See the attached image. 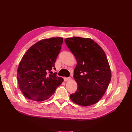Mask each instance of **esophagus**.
I'll use <instances>...</instances> for the list:
<instances>
[{"instance_id": "obj_1", "label": "esophagus", "mask_w": 132, "mask_h": 132, "mask_svg": "<svg viewBox=\"0 0 132 132\" xmlns=\"http://www.w3.org/2000/svg\"><path fill=\"white\" fill-rule=\"evenodd\" d=\"M70 79V78H66V77H64V80L65 81H69Z\"/></svg>"}]
</instances>
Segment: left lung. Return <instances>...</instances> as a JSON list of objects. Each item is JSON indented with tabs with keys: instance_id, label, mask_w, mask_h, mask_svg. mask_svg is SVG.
I'll list each match as a JSON object with an SVG mask.
<instances>
[{
	"instance_id": "obj_1",
	"label": "left lung",
	"mask_w": 132,
	"mask_h": 132,
	"mask_svg": "<svg viewBox=\"0 0 132 132\" xmlns=\"http://www.w3.org/2000/svg\"><path fill=\"white\" fill-rule=\"evenodd\" d=\"M64 41L77 62L74 78L78 88L70 98L80 106L94 105L102 97L111 81V71L106 55L91 38L74 37Z\"/></svg>"
}]
</instances>
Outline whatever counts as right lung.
<instances>
[{
	"label": "right lung",
	"instance_id": "right-lung-1",
	"mask_svg": "<svg viewBox=\"0 0 132 132\" xmlns=\"http://www.w3.org/2000/svg\"><path fill=\"white\" fill-rule=\"evenodd\" d=\"M63 39H44L32 46L23 55L18 67L19 88L26 97L35 101L48 99L63 81L52 74L61 51Z\"/></svg>",
	"mask_w": 132,
	"mask_h": 132
}]
</instances>
